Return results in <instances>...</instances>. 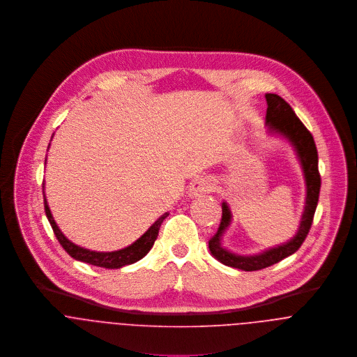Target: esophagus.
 I'll return each mask as SVG.
<instances>
[{
	"mask_svg": "<svg viewBox=\"0 0 357 357\" xmlns=\"http://www.w3.org/2000/svg\"><path fill=\"white\" fill-rule=\"evenodd\" d=\"M211 190V183L204 178V177H198L195 178L191 184H190V188H188V197L191 199H197V198H201L206 195L207 192H210Z\"/></svg>",
	"mask_w": 357,
	"mask_h": 357,
	"instance_id": "esophagus-1",
	"label": "esophagus"
}]
</instances>
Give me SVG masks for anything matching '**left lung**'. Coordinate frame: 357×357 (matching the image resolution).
I'll return each mask as SVG.
<instances>
[{
  "label": "left lung",
  "mask_w": 357,
  "mask_h": 357,
  "mask_svg": "<svg viewBox=\"0 0 357 357\" xmlns=\"http://www.w3.org/2000/svg\"><path fill=\"white\" fill-rule=\"evenodd\" d=\"M265 99L268 104L265 115V128L268 135L287 142L294 150L296 158L301 165L303 176L305 180V206L301 214L297 232L287 242L264 249L255 255H238L224 248L222 245V238L232 224V211L227 201L221 202L222 218L217 234L208 242L210 255L227 266L246 272L271 266L279 262L280 259L294 255L301 248L310 229L320 192L317 150L312 135L304 126V123L297 118L293 108L280 96L275 93H268L265 95Z\"/></svg>",
  "instance_id": "1"
}]
</instances>
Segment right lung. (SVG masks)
I'll list each match as a JSON object with an SVG mask.
<instances>
[{"mask_svg": "<svg viewBox=\"0 0 357 357\" xmlns=\"http://www.w3.org/2000/svg\"><path fill=\"white\" fill-rule=\"evenodd\" d=\"M50 146H51V143H50ZM45 163H47V159H45ZM44 204H45V214L51 222L52 229H53L59 243L63 246V249L77 261L86 262V264L105 268V269H119L122 266L135 264V262L140 261L143 257L149 255V252L153 249V243L158 238L160 224L169 215V211L163 213L137 241H135L132 245H129L121 250L95 252V250H89V249H85V248H81V246L73 243L60 231V228L57 227V224L52 215L51 208H50V204H48L47 197H45V183H44Z\"/></svg>", "mask_w": 357, "mask_h": 357, "instance_id": "right-lung-1", "label": "right lung"}]
</instances>
